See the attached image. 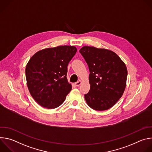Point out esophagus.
Segmentation results:
<instances>
[{
    "mask_svg": "<svg viewBox=\"0 0 152 152\" xmlns=\"http://www.w3.org/2000/svg\"><path fill=\"white\" fill-rule=\"evenodd\" d=\"M81 83H82V81H81L80 80H79L77 82L75 83V85H76V86H79Z\"/></svg>",
    "mask_w": 152,
    "mask_h": 152,
    "instance_id": "obj_1",
    "label": "esophagus"
}]
</instances>
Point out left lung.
Masks as SVG:
<instances>
[{
    "label": "left lung",
    "instance_id": "1",
    "mask_svg": "<svg viewBox=\"0 0 152 152\" xmlns=\"http://www.w3.org/2000/svg\"><path fill=\"white\" fill-rule=\"evenodd\" d=\"M79 52L90 72V89L84 95L86 103L96 111L110 109L126 88L127 70L124 62L115 52L106 49L83 46Z\"/></svg>",
    "mask_w": 152,
    "mask_h": 152
}]
</instances>
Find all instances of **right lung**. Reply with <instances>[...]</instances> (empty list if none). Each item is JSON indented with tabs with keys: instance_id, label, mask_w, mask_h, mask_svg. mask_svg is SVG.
Returning a JSON list of instances; mask_svg holds the SVG:
<instances>
[{
	"instance_id": "obj_1",
	"label": "right lung",
	"mask_w": 152,
	"mask_h": 152,
	"mask_svg": "<svg viewBox=\"0 0 152 152\" xmlns=\"http://www.w3.org/2000/svg\"><path fill=\"white\" fill-rule=\"evenodd\" d=\"M77 52L72 46L47 48L35 53L26 67L29 93L41 106H59L72 90L67 78V66Z\"/></svg>"
}]
</instances>
